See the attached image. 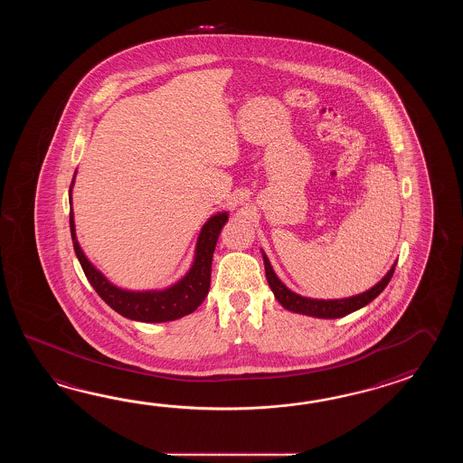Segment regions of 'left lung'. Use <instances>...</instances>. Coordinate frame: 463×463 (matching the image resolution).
<instances>
[{"label": "left lung", "instance_id": "1", "mask_svg": "<svg viewBox=\"0 0 463 463\" xmlns=\"http://www.w3.org/2000/svg\"><path fill=\"white\" fill-rule=\"evenodd\" d=\"M263 261H265L266 279L271 291L275 293V298L281 303L283 307L299 313V315L315 316V317H323V319H335V317H343V316L351 315L353 311H357L365 305H369L373 299L384 291L385 286L389 285L395 265L389 269V273L371 289L361 295L351 296L345 299H311V298H303L296 295L291 289H288L275 275L273 268L269 265L268 256L263 253Z\"/></svg>", "mask_w": 463, "mask_h": 463}]
</instances>
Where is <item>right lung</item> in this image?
I'll return each instance as SVG.
<instances>
[{
    "instance_id": "add662e5",
    "label": "right lung",
    "mask_w": 463,
    "mask_h": 463,
    "mask_svg": "<svg viewBox=\"0 0 463 463\" xmlns=\"http://www.w3.org/2000/svg\"><path fill=\"white\" fill-rule=\"evenodd\" d=\"M74 184V177L71 182V187ZM228 213H217L208 220L202 228L198 236L197 255L195 261L190 268L187 276L182 278L177 285L170 286L164 291H126L118 286L109 283L108 279L90 265L86 255L82 253L76 238L74 228V215L72 208L70 212L71 236L74 251L78 255L79 263L84 269V275L89 283L96 289L106 303H108L118 315L142 321V323H165L174 321L182 316L190 315L203 303L210 288V276H212V258L217 246L218 235L223 225L227 223Z\"/></svg>"
}]
</instances>
